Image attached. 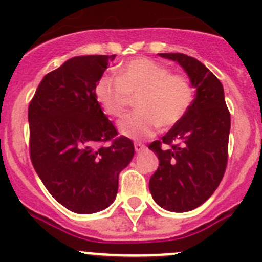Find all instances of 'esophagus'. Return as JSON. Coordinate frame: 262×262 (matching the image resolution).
Wrapping results in <instances>:
<instances>
[{
  "instance_id": "1",
  "label": "esophagus",
  "mask_w": 262,
  "mask_h": 262,
  "mask_svg": "<svg viewBox=\"0 0 262 262\" xmlns=\"http://www.w3.org/2000/svg\"><path fill=\"white\" fill-rule=\"evenodd\" d=\"M146 148V146L143 145V143L141 142H134V150L137 151V152H139V151H143Z\"/></svg>"
}]
</instances>
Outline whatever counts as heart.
<instances>
[{"mask_svg":"<svg viewBox=\"0 0 262 262\" xmlns=\"http://www.w3.org/2000/svg\"><path fill=\"white\" fill-rule=\"evenodd\" d=\"M136 95L137 110L120 120L119 130L139 139L152 136L159 126L180 123L191 108L194 88L187 76L170 72L148 58L129 60L117 70L116 77L102 76L95 85L98 103L111 117L121 116Z\"/></svg>","mask_w":262,"mask_h":262,"instance_id":"b5f03b06","label":"heart"}]
</instances>
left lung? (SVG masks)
<instances>
[{
	"label": "left lung",
	"mask_w": 262,
	"mask_h": 262,
	"mask_svg": "<svg viewBox=\"0 0 262 262\" xmlns=\"http://www.w3.org/2000/svg\"><path fill=\"white\" fill-rule=\"evenodd\" d=\"M159 55L180 63L196 93L186 116L148 146L159 159L148 187L160 207L187 212L208 199L224 177L230 112L221 81L203 63L181 53Z\"/></svg>",
	"instance_id": "left-lung-1"
}]
</instances>
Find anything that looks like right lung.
<instances>
[{"label":"right lung","mask_w":262,"mask_h":262,"mask_svg":"<svg viewBox=\"0 0 262 262\" xmlns=\"http://www.w3.org/2000/svg\"><path fill=\"white\" fill-rule=\"evenodd\" d=\"M114 55L68 59L43 76L29 102V155L54 199L75 213H94L115 200L120 172L134 146L119 136L95 97Z\"/></svg>","instance_id":"right-lung-1"}]
</instances>
